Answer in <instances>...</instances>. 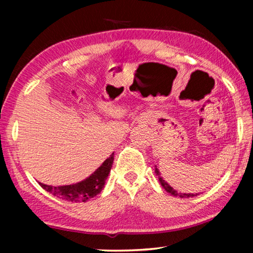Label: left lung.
Here are the masks:
<instances>
[{
  "mask_svg": "<svg viewBox=\"0 0 253 253\" xmlns=\"http://www.w3.org/2000/svg\"><path fill=\"white\" fill-rule=\"evenodd\" d=\"M155 174L158 175V178H159V182L161 183V185H162V188H164L166 191L167 192H169V193H171L172 196H176V197H179V198H190V197H195V196H197V195H195V193H181V192H177L176 191V190H174L171 188L170 185L168 184L167 182L165 181L164 178L161 177L160 176V172H159V169H157L155 168Z\"/></svg>",
  "mask_w": 253,
  "mask_h": 253,
  "instance_id": "left-lung-1",
  "label": "left lung"
}]
</instances>
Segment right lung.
<instances>
[{"label":"right lung","mask_w":253,"mask_h":253,"mask_svg":"<svg viewBox=\"0 0 253 253\" xmlns=\"http://www.w3.org/2000/svg\"><path fill=\"white\" fill-rule=\"evenodd\" d=\"M114 162V153L107 158L105 162L84 181L76 183L70 185H61V186H51L40 183L41 188L46 190L51 195L60 197L62 199L68 200V202L82 203L87 202L88 199L93 198L102 191L107 177H108L110 169H112Z\"/></svg>","instance_id":"1"}]
</instances>
